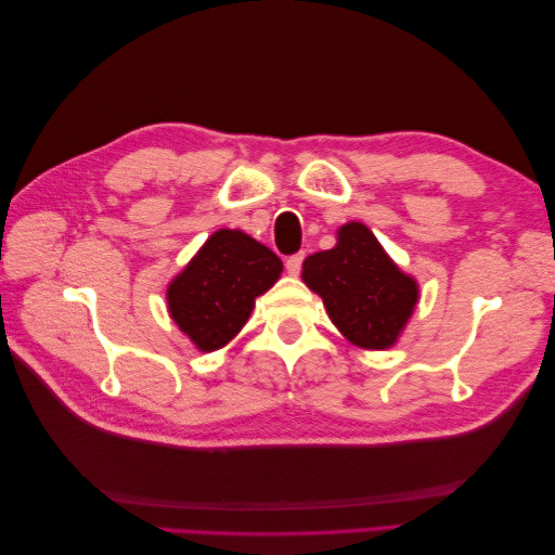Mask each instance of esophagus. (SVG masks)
Instances as JSON below:
<instances>
[{
    "label": "esophagus",
    "instance_id": "obj_1",
    "mask_svg": "<svg viewBox=\"0 0 555 555\" xmlns=\"http://www.w3.org/2000/svg\"><path fill=\"white\" fill-rule=\"evenodd\" d=\"M302 259H305V255L302 253H298V255H291L288 259H286V271L291 276H298L300 274V269H302Z\"/></svg>",
    "mask_w": 555,
    "mask_h": 555
}]
</instances>
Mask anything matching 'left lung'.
Segmentation results:
<instances>
[{
    "instance_id": "8db88e82",
    "label": "left lung",
    "mask_w": 555,
    "mask_h": 555,
    "mask_svg": "<svg viewBox=\"0 0 555 555\" xmlns=\"http://www.w3.org/2000/svg\"><path fill=\"white\" fill-rule=\"evenodd\" d=\"M302 281L324 300L338 332L367 350L391 348L420 298L417 281L400 271L360 221L338 229L332 250L305 259Z\"/></svg>"
}]
</instances>
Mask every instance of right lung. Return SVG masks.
I'll return each instance as SVG.
<instances>
[{"instance_id": "right-lung-1", "label": "right lung", "mask_w": 555, "mask_h": 555, "mask_svg": "<svg viewBox=\"0 0 555 555\" xmlns=\"http://www.w3.org/2000/svg\"><path fill=\"white\" fill-rule=\"evenodd\" d=\"M284 264L250 235L219 229L167 288L171 320L203 352L219 350L245 326L255 298L276 284Z\"/></svg>"}]
</instances>
